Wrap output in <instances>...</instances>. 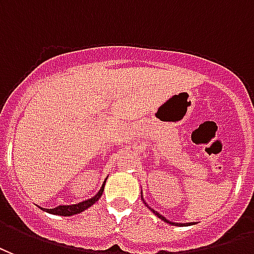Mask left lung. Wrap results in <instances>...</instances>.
Listing matches in <instances>:
<instances>
[{"mask_svg":"<svg viewBox=\"0 0 254 254\" xmlns=\"http://www.w3.org/2000/svg\"><path fill=\"white\" fill-rule=\"evenodd\" d=\"M153 212H154L155 215L158 216V218H160V219H162V221H165L166 223H170V225H175V226H177V225H183V223H175V222H169V221H168V219H166L165 216H162V215H161V214H158V212H157V211L153 210ZM187 225H190V223H187Z\"/></svg>","mask_w":254,"mask_h":254,"instance_id":"obj_1","label":"left lung"}]
</instances>
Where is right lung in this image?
Masks as SVG:
<instances>
[{"mask_svg":"<svg viewBox=\"0 0 254 254\" xmlns=\"http://www.w3.org/2000/svg\"><path fill=\"white\" fill-rule=\"evenodd\" d=\"M103 192H104V184H103V187H101V190L97 192V195L93 196V197H92V199H89V200L81 201V203H78V204L58 205V207H55V208H50V210H47V212H51V214H57V215H62V216L75 215V214H79V212H82V211H85L86 208H89L90 205H93L94 203L101 197Z\"/></svg>","mask_w":254,"mask_h":254,"instance_id":"add662e5","label":"right lung"}]
</instances>
